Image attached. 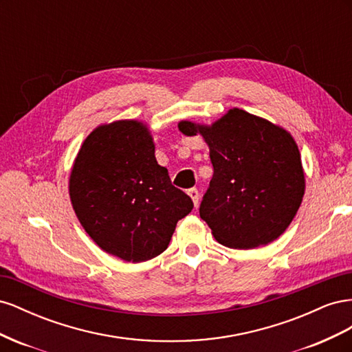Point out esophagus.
Listing matches in <instances>:
<instances>
[{
  "label": "esophagus",
  "instance_id": "esophagus-1",
  "mask_svg": "<svg viewBox=\"0 0 352 352\" xmlns=\"http://www.w3.org/2000/svg\"><path fill=\"white\" fill-rule=\"evenodd\" d=\"M188 195L190 197V199H192V202H194V206L197 207V206H198V199H199L198 189H195V188H190V189H188Z\"/></svg>",
  "mask_w": 352,
  "mask_h": 352
}]
</instances>
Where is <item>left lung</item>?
<instances>
[{
  "label": "left lung",
  "mask_w": 352,
  "mask_h": 352,
  "mask_svg": "<svg viewBox=\"0 0 352 352\" xmlns=\"http://www.w3.org/2000/svg\"><path fill=\"white\" fill-rule=\"evenodd\" d=\"M186 136L202 135L214 173L199 206L212 236L235 250L278 239L291 225L305 192L301 154L283 127L241 109L212 124L182 120Z\"/></svg>",
  "instance_id": "1"
}]
</instances>
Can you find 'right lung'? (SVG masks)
I'll use <instances>...</instances> for the list:
<instances>
[{"mask_svg":"<svg viewBox=\"0 0 352 352\" xmlns=\"http://www.w3.org/2000/svg\"><path fill=\"white\" fill-rule=\"evenodd\" d=\"M148 126L138 120L100 124L74 158L69 194L92 241L127 263L166 251L177 221L194 208L155 160Z\"/></svg>","mask_w":352,"mask_h":352,"instance_id":"add662e5","label":"right lung"}]
</instances>
